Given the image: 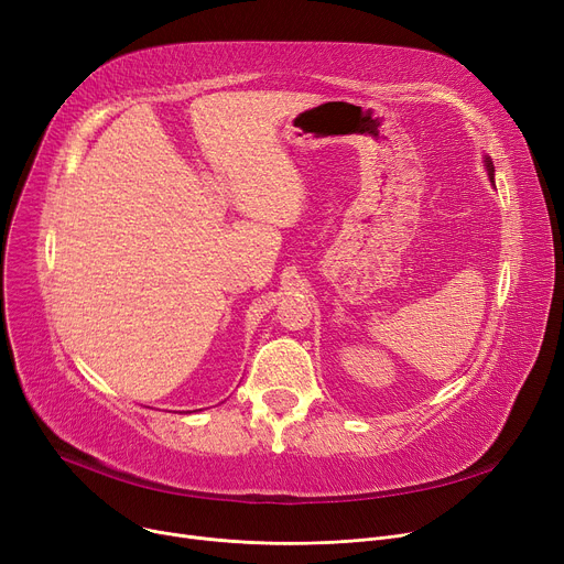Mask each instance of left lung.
I'll list each match as a JSON object with an SVG mask.
<instances>
[{
  "label": "left lung",
  "instance_id": "left-lung-1",
  "mask_svg": "<svg viewBox=\"0 0 564 564\" xmlns=\"http://www.w3.org/2000/svg\"><path fill=\"white\" fill-rule=\"evenodd\" d=\"M485 169H487V175H489V181H491V185H494V162H491V158H487V155H485Z\"/></svg>",
  "mask_w": 564,
  "mask_h": 564
}]
</instances>
